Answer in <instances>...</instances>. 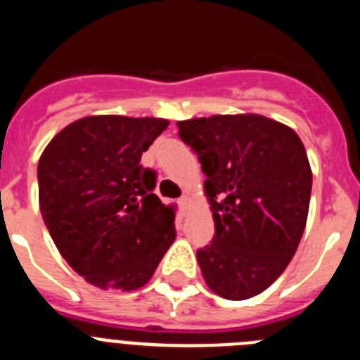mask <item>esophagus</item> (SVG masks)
Here are the masks:
<instances>
[{
    "mask_svg": "<svg viewBox=\"0 0 360 360\" xmlns=\"http://www.w3.org/2000/svg\"><path fill=\"white\" fill-rule=\"evenodd\" d=\"M178 205H180L182 212H184V214H186V211H187V209H186V205H187V198H186V196H182V198H178Z\"/></svg>",
    "mask_w": 360,
    "mask_h": 360,
    "instance_id": "1",
    "label": "esophagus"
}]
</instances>
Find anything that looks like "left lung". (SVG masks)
I'll use <instances>...</instances> for the list:
<instances>
[{"instance_id": "8db88e82", "label": "left lung", "mask_w": 360, "mask_h": 360, "mask_svg": "<svg viewBox=\"0 0 360 360\" xmlns=\"http://www.w3.org/2000/svg\"><path fill=\"white\" fill-rule=\"evenodd\" d=\"M198 155L214 216V238L196 259L205 283L225 299L262 294L295 254L311 193L297 135L262 115H214L176 124Z\"/></svg>"}]
</instances>
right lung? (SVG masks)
I'll list each match as a JSON object with an SVG mask.
<instances>
[{
	"label": "right lung",
	"instance_id": "obj_1",
	"mask_svg": "<svg viewBox=\"0 0 360 360\" xmlns=\"http://www.w3.org/2000/svg\"><path fill=\"white\" fill-rule=\"evenodd\" d=\"M164 119L97 115L57 133L37 165L44 225L66 263L101 288L149 281L174 240V212L153 191L142 153Z\"/></svg>",
	"mask_w": 360,
	"mask_h": 360
}]
</instances>
